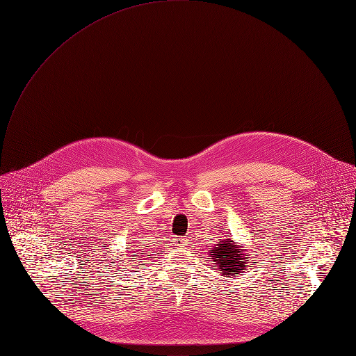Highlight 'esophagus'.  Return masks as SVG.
<instances>
[{
	"instance_id": "esophagus-1",
	"label": "esophagus",
	"mask_w": 356,
	"mask_h": 356,
	"mask_svg": "<svg viewBox=\"0 0 356 356\" xmlns=\"http://www.w3.org/2000/svg\"><path fill=\"white\" fill-rule=\"evenodd\" d=\"M175 243H176V246H186V245H188V238H175Z\"/></svg>"
}]
</instances>
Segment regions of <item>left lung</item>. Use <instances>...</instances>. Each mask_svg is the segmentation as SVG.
Masks as SVG:
<instances>
[{"label": "left lung", "instance_id": "obj_1", "mask_svg": "<svg viewBox=\"0 0 356 356\" xmlns=\"http://www.w3.org/2000/svg\"><path fill=\"white\" fill-rule=\"evenodd\" d=\"M225 230L226 233H223V236L215 241V243L211 246V250H208V256L216 266V270L222 273V275L241 274L248 264L246 261H250V257H248L249 250L241 246L238 242H234L230 233H227V229Z\"/></svg>", "mask_w": 356, "mask_h": 356}]
</instances>
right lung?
<instances>
[{"label":"right lung","instance_id":"1","mask_svg":"<svg viewBox=\"0 0 356 356\" xmlns=\"http://www.w3.org/2000/svg\"><path fill=\"white\" fill-rule=\"evenodd\" d=\"M137 248H138V245H136V249H133V253H134V252H140V249H137ZM140 254L143 256L144 253H140ZM136 257H140V256H136Z\"/></svg>","mask_w":356,"mask_h":356}]
</instances>
